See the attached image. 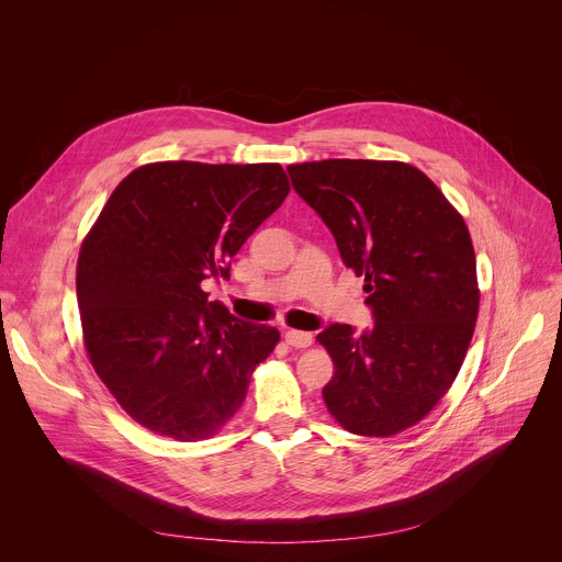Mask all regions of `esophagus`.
I'll use <instances>...</instances> for the list:
<instances>
[{"label": "esophagus", "mask_w": 562, "mask_h": 562, "mask_svg": "<svg viewBox=\"0 0 562 562\" xmlns=\"http://www.w3.org/2000/svg\"><path fill=\"white\" fill-rule=\"evenodd\" d=\"M284 340H286V345L289 347H295V349H306V347H311V342H313V336L311 334H306V331H286L284 334Z\"/></svg>", "instance_id": "esophagus-1"}]
</instances>
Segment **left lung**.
<instances>
[{
	"instance_id": "obj_1",
	"label": "left lung",
	"mask_w": 562,
	"mask_h": 562,
	"mask_svg": "<svg viewBox=\"0 0 562 562\" xmlns=\"http://www.w3.org/2000/svg\"><path fill=\"white\" fill-rule=\"evenodd\" d=\"M286 171L364 278L373 315L364 334L338 323L317 334L336 367L327 409L358 436L409 429L449 391L473 336L480 293L467 224L412 165L323 159Z\"/></svg>"
}]
</instances>
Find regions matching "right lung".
Here are the masks:
<instances>
[{
  "label": "right lung",
  "instance_id": "right-lung-1",
  "mask_svg": "<svg viewBox=\"0 0 562 562\" xmlns=\"http://www.w3.org/2000/svg\"><path fill=\"white\" fill-rule=\"evenodd\" d=\"M280 165L157 162L128 173L77 260V304L93 369L142 427L182 442L243 407L276 327L237 319L204 280L284 202Z\"/></svg>",
  "mask_w": 562,
  "mask_h": 562
}]
</instances>
